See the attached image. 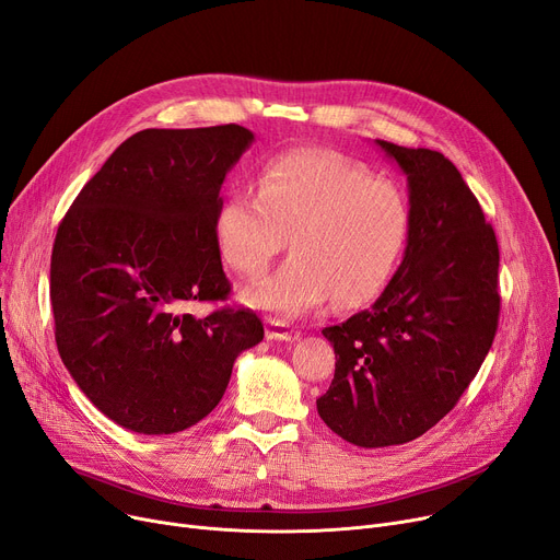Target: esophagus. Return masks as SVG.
<instances>
[{"mask_svg":"<svg viewBox=\"0 0 560 560\" xmlns=\"http://www.w3.org/2000/svg\"><path fill=\"white\" fill-rule=\"evenodd\" d=\"M265 338L268 340H295V338H300V331L290 329L281 319H268L265 322Z\"/></svg>","mask_w":560,"mask_h":560,"instance_id":"obj_1","label":"esophagus"}]
</instances>
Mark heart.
<instances>
[{"label": "heart", "instance_id": "1", "mask_svg": "<svg viewBox=\"0 0 560 560\" xmlns=\"http://www.w3.org/2000/svg\"><path fill=\"white\" fill-rule=\"evenodd\" d=\"M404 190L370 167L322 150H292L262 165L256 190L231 192L215 215L218 249L231 270L258 279L285 247L283 268L249 290L262 311L295 317L329 300L372 302L408 241Z\"/></svg>", "mask_w": 560, "mask_h": 560}]
</instances>
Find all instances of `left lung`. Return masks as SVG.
<instances>
[{
    "instance_id": "obj_1",
    "label": "left lung",
    "mask_w": 560,
    "mask_h": 560,
    "mask_svg": "<svg viewBox=\"0 0 560 560\" xmlns=\"http://www.w3.org/2000/svg\"><path fill=\"white\" fill-rule=\"evenodd\" d=\"M408 182L399 270L372 308L322 334L336 374L317 413L359 447L404 445L456 406L492 347L499 247L456 165L440 152L376 140Z\"/></svg>"
}]
</instances>
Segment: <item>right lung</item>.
<instances>
[{
  "instance_id": "add662e5",
  "label": "right lung",
  "mask_w": 560,
  "mask_h": 560,
  "mask_svg": "<svg viewBox=\"0 0 560 560\" xmlns=\"http://www.w3.org/2000/svg\"><path fill=\"white\" fill-rule=\"evenodd\" d=\"M238 125L144 129L127 138L58 224L49 300L63 365L106 418L163 435L220 404L241 351L262 340L249 308L224 302L215 215L226 172L252 144Z\"/></svg>"
}]
</instances>
